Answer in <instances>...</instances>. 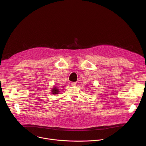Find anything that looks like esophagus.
Masks as SVG:
<instances>
[{
	"mask_svg": "<svg viewBox=\"0 0 146 146\" xmlns=\"http://www.w3.org/2000/svg\"><path fill=\"white\" fill-rule=\"evenodd\" d=\"M76 84H77V82H71V86H73V87L76 86Z\"/></svg>",
	"mask_w": 146,
	"mask_h": 146,
	"instance_id": "34e87169",
	"label": "esophagus"
}]
</instances>
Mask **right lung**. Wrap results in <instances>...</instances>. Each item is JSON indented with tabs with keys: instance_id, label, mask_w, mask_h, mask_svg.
Listing matches in <instances>:
<instances>
[{
	"instance_id": "add662e5",
	"label": "right lung",
	"mask_w": 146,
	"mask_h": 146,
	"mask_svg": "<svg viewBox=\"0 0 146 146\" xmlns=\"http://www.w3.org/2000/svg\"><path fill=\"white\" fill-rule=\"evenodd\" d=\"M52 94L54 95L58 94L59 92V90H58L56 87H54L53 89L52 90Z\"/></svg>"
}]
</instances>
